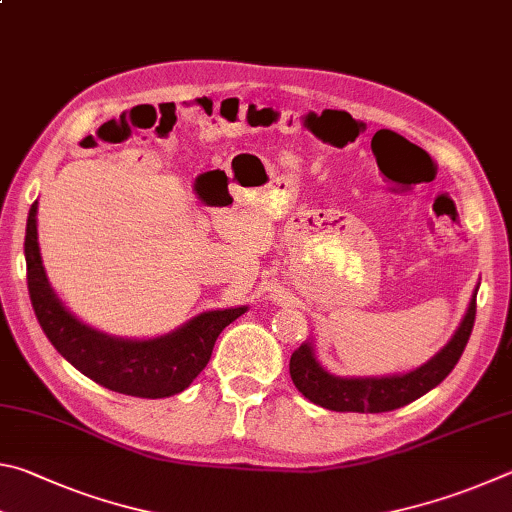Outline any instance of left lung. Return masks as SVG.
<instances>
[{
    "label": "left lung",
    "mask_w": 512,
    "mask_h": 512,
    "mask_svg": "<svg viewBox=\"0 0 512 512\" xmlns=\"http://www.w3.org/2000/svg\"><path fill=\"white\" fill-rule=\"evenodd\" d=\"M477 317V297H472L463 324L441 353L425 366L393 378H335L315 360L310 344H301L290 357V378L303 396L330 411L382 414L409 405L441 384L461 360Z\"/></svg>",
    "instance_id": "left-lung-1"
}]
</instances>
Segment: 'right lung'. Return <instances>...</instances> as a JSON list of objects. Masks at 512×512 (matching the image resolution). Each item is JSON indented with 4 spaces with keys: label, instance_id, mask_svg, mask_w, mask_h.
<instances>
[{
    "label": "right lung",
    "instance_id": "right-lung-1",
    "mask_svg": "<svg viewBox=\"0 0 512 512\" xmlns=\"http://www.w3.org/2000/svg\"><path fill=\"white\" fill-rule=\"evenodd\" d=\"M38 202L26 220V285L38 324L53 348L101 387L134 398H168L184 391L211 360L215 339L247 308L211 310L175 333L146 342L107 337L80 324L51 292L38 249Z\"/></svg>",
    "mask_w": 512,
    "mask_h": 512
}]
</instances>
